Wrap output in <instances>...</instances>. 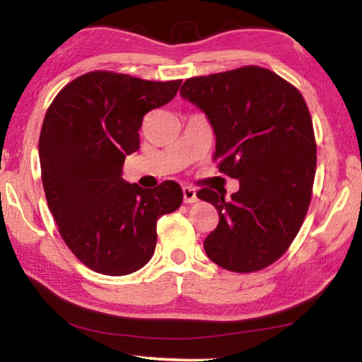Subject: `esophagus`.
<instances>
[{"label":"esophagus","instance_id":"34e87169","mask_svg":"<svg viewBox=\"0 0 362 362\" xmlns=\"http://www.w3.org/2000/svg\"><path fill=\"white\" fill-rule=\"evenodd\" d=\"M183 192V203L185 204H192L198 201V194H196V189L192 187H183L182 188Z\"/></svg>","mask_w":362,"mask_h":362}]
</instances>
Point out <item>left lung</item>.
<instances>
[{
	"mask_svg": "<svg viewBox=\"0 0 362 362\" xmlns=\"http://www.w3.org/2000/svg\"><path fill=\"white\" fill-rule=\"evenodd\" d=\"M180 95L209 119L218 170L240 180L230 198L198 192L218 212L206 254L230 272H259L286 252L308 211L316 173L308 107L292 84L260 66L189 78Z\"/></svg>",
	"mask_w": 362,
	"mask_h": 362,
	"instance_id": "obj_1",
	"label": "left lung"
}]
</instances>
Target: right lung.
I'll return each instance as SVG.
<instances>
[{"label":"right lung","instance_id":"1","mask_svg":"<svg viewBox=\"0 0 362 362\" xmlns=\"http://www.w3.org/2000/svg\"><path fill=\"white\" fill-rule=\"evenodd\" d=\"M180 83L90 71L47 108L38 153L49 211L66 246L97 273L124 276L148 263L158 218L182 204L173 180L145 189L122 179L144 116L173 100Z\"/></svg>","mask_w":362,"mask_h":362}]
</instances>
